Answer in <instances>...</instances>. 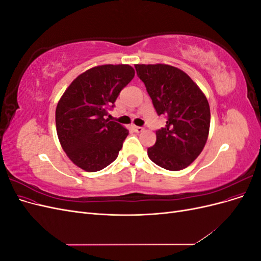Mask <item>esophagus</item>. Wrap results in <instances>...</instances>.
<instances>
[{"label": "esophagus", "instance_id": "34e87169", "mask_svg": "<svg viewBox=\"0 0 261 261\" xmlns=\"http://www.w3.org/2000/svg\"><path fill=\"white\" fill-rule=\"evenodd\" d=\"M135 132L136 133H141V132H144V127H140V126H135Z\"/></svg>", "mask_w": 261, "mask_h": 261}]
</instances>
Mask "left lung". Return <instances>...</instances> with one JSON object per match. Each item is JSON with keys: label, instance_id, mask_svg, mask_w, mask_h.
Here are the masks:
<instances>
[{"label": "left lung", "instance_id": "8db88e82", "mask_svg": "<svg viewBox=\"0 0 261 261\" xmlns=\"http://www.w3.org/2000/svg\"><path fill=\"white\" fill-rule=\"evenodd\" d=\"M156 113L168 116L148 148L150 160L169 171L187 168L207 143L210 107L197 84L183 70L168 64H136Z\"/></svg>", "mask_w": 261, "mask_h": 261}]
</instances>
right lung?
Segmentation results:
<instances>
[{
	"label": "right lung",
	"instance_id": "obj_1",
	"mask_svg": "<svg viewBox=\"0 0 261 261\" xmlns=\"http://www.w3.org/2000/svg\"><path fill=\"white\" fill-rule=\"evenodd\" d=\"M134 76L135 69L127 64L94 66L77 76L59 100L58 137L78 168L97 172L117 158L128 130L106 116Z\"/></svg>",
	"mask_w": 261,
	"mask_h": 261
}]
</instances>
